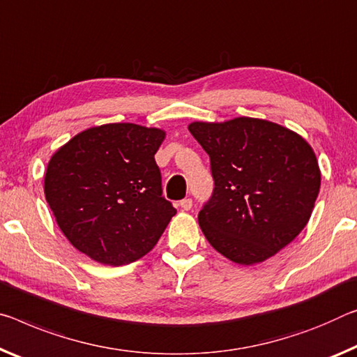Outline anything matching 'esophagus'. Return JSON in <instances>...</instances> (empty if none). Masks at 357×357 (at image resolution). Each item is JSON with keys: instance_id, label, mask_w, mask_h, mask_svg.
<instances>
[{"instance_id": "esophagus-1", "label": "esophagus", "mask_w": 357, "mask_h": 357, "mask_svg": "<svg viewBox=\"0 0 357 357\" xmlns=\"http://www.w3.org/2000/svg\"><path fill=\"white\" fill-rule=\"evenodd\" d=\"M179 205H181V208L184 209V211H189L192 205H194V202H192V199H184V200H181Z\"/></svg>"}]
</instances>
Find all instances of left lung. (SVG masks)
Segmentation results:
<instances>
[{"label": "left lung", "instance_id": "obj_1", "mask_svg": "<svg viewBox=\"0 0 357 357\" xmlns=\"http://www.w3.org/2000/svg\"><path fill=\"white\" fill-rule=\"evenodd\" d=\"M209 155L213 195L199 224L214 250L252 265L275 256L310 220L321 185L311 146L278 123L252 117L189 126Z\"/></svg>", "mask_w": 357, "mask_h": 357}]
</instances>
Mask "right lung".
Instances as JSON below:
<instances>
[{
  "instance_id": "obj_1",
  "label": "right lung",
  "mask_w": 357,
  "mask_h": 357,
  "mask_svg": "<svg viewBox=\"0 0 357 357\" xmlns=\"http://www.w3.org/2000/svg\"><path fill=\"white\" fill-rule=\"evenodd\" d=\"M160 128L106 123L77 133L50 158L44 194L60 230L105 265H126L157 245L176 209L162 197Z\"/></svg>"
}]
</instances>
